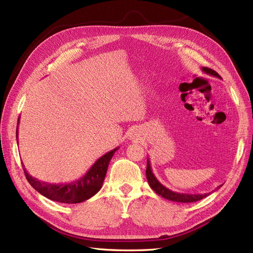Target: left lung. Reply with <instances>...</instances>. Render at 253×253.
Segmentation results:
<instances>
[{
	"label": "left lung",
	"mask_w": 253,
	"mask_h": 253,
	"mask_svg": "<svg viewBox=\"0 0 253 253\" xmlns=\"http://www.w3.org/2000/svg\"><path fill=\"white\" fill-rule=\"evenodd\" d=\"M202 71L207 75L214 76V77H216V78H220V76L216 72L211 70V68L202 67ZM145 174H147V179H148L150 187L154 190L158 195L163 196L164 198H166V200H169L172 202H177V203H194V202L203 200V198H205L206 196H208L210 194V193H205V194L178 193V192H174V191L166 188L163 183H160L158 181V179L155 177V175L153 174L149 159L147 160V171H145ZM218 188H216V189H218Z\"/></svg>",
	"instance_id": "left-lung-1"
}]
</instances>
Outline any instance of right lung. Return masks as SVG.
I'll list each match as a JSON object with an SVG mask.
<instances>
[{
  "instance_id": "1",
  "label": "right lung",
  "mask_w": 253,
  "mask_h": 253,
  "mask_svg": "<svg viewBox=\"0 0 253 253\" xmlns=\"http://www.w3.org/2000/svg\"><path fill=\"white\" fill-rule=\"evenodd\" d=\"M20 117L18 120L19 126ZM17 141H18V126H17ZM118 148L114 149L106 153L99 158L97 162L91 166L90 169L83 175L80 179L70 182V183H48L41 181L29 175L26 169L23 166L24 173L28 182L32 187L37 190L41 195L49 198L51 201L64 203V204H78L88 200L94 196L99 190L101 189L102 183L105 177L108 167L114 153Z\"/></svg>"
}]
</instances>
